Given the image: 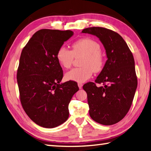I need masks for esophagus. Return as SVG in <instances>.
Returning <instances> with one entry per match:
<instances>
[{
  "label": "esophagus",
  "mask_w": 151,
  "mask_h": 151,
  "mask_svg": "<svg viewBox=\"0 0 151 151\" xmlns=\"http://www.w3.org/2000/svg\"><path fill=\"white\" fill-rule=\"evenodd\" d=\"M78 87L80 89H82V87L83 86V83L79 82V83H78Z\"/></svg>",
  "instance_id": "1"
}]
</instances>
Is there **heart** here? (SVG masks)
Instances as JSON below:
<instances>
[{
    "instance_id": "heart-1",
    "label": "heart",
    "mask_w": 151,
    "mask_h": 151,
    "mask_svg": "<svg viewBox=\"0 0 151 151\" xmlns=\"http://www.w3.org/2000/svg\"><path fill=\"white\" fill-rule=\"evenodd\" d=\"M82 56L80 65L66 73L69 80L83 82L92 76L93 73H99L103 69L104 57L101 52L100 44L90 38H83L75 41L71 45V50L65 47H60L57 52L58 63L64 69H69L75 58Z\"/></svg>"
}]
</instances>
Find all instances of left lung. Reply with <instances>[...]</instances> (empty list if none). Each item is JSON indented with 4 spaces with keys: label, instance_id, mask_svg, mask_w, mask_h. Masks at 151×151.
I'll use <instances>...</instances> for the list:
<instances>
[{
    "label": "left lung",
    "instance_id": "left-lung-1",
    "mask_svg": "<svg viewBox=\"0 0 151 151\" xmlns=\"http://www.w3.org/2000/svg\"><path fill=\"white\" fill-rule=\"evenodd\" d=\"M82 32L99 38L108 58L94 82L83 86L87 94L89 115L99 124H115L128 113L137 88L134 57L123 38L113 30L92 27Z\"/></svg>",
    "mask_w": 151,
    "mask_h": 151
}]
</instances>
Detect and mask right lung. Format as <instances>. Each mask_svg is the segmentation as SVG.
<instances>
[{
	"mask_svg": "<svg viewBox=\"0 0 151 151\" xmlns=\"http://www.w3.org/2000/svg\"><path fill=\"white\" fill-rule=\"evenodd\" d=\"M73 35L71 30H38L21 52L17 74L20 100L27 115L41 127L53 128L67 120L69 104L79 89L74 81L60 83L63 71L57 52Z\"/></svg>",
	"mask_w": 151,
	"mask_h": 151,
	"instance_id": "right-lung-1",
	"label": "right lung"
}]
</instances>
